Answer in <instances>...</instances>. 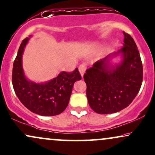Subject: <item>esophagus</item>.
<instances>
[{
  "label": "esophagus",
  "instance_id": "obj_1",
  "mask_svg": "<svg viewBox=\"0 0 155 155\" xmlns=\"http://www.w3.org/2000/svg\"><path fill=\"white\" fill-rule=\"evenodd\" d=\"M78 70H79L80 75H81L82 78V77H83L84 74H85V70H86V65H85V63L81 64V65L79 66V68H78Z\"/></svg>",
  "mask_w": 155,
  "mask_h": 155
}]
</instances>
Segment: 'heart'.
Segmentation results:
<instances>
[{
	"mask_svg": "<svg viewBox=\"0 0 155 155\" xmlns=\"http://www.w3.org/2000/svg\"><path fill=\"white\" fill-rule=\"evenodd\" d=\"M97 48H98V49H102V46H98V47H97Z\"/></svg>",
	"mask_w": 155,
	"mask_h": 155,
	"instance_id": "heart-1",
	"label": "heart"
}]
</instances>
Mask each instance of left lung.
Listing matches in <instances>:
<instances>
[{
	"mask_svg": "<svg viewBox=\"0 0 155 155\" xmlns=\"http://www.w3.org/2000/svg\"><path fill=\"white\" fill-rule=\"evenodd\" d=\"M123 34L122 48L98 60L84 75L88 103L98 114L121 111L141 87L143 68L137 46L129 34ZM118 56L120 60L114 63L113 59Z\"/></svg>",
	"mask_w": 155,
	"mask_h": 155,
	"instance_id": "8db88e82",
	"label": "left lung"
}]
</instances>
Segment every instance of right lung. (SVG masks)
I'll return each instance as SVG.
<instances>
[{
	"label": "right lung",
	"mask_w": 155,
	"mask_h": 155,
	"mask_svg": "<svg viewBox=\"0 0 155 155\" xmlns=\"http://www.w3.org/2000/svg\"><path fill=\"white\" fill-rule=\"evenodd\" d=\"M29 38L20 45L13 63L12 82L20 101L26 108L42 116H55L66 109L74 83L81 80L78 68L72 73L62 71L57 77L45 82H36L26 77L23 68V55Z\"/></svg>",
	"instance_id": "right-lung-1"
}]
</instances>
